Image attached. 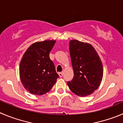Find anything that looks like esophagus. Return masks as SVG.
<instances>
[{
    "mask_svg": "<svg viewBox=\"0 0 123 123\" xmlns=\"http://www.w3.org/2000/svg\"><path fill=\"white\" fill-rule=\"evenodd\" d=\"M59 77H62L63 76V72H60V73H59Z\"/></svg>",
    "mask_w": 123,
    "mask_h": 123,
    "instance_id": "34e87169",
    "label": "esophagus"
}]
</instances>
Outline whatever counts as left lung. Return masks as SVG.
<instances>
[{"label":"left lung","mask_w":123,"mask_h":123,"mask_svg":"<svg viewBox=\"0 0 123 123\" xmlns=\"http://www.w3.org/2000/svg\"><path fill=\"white\" fill-rule=\"evenodd\" d=\"M69 50L74 77L67 85L78 96H89L97 90L103 80L100 58L91 44L78 40L70 41Z\"/></svg>","instance_id":"1"}]
</instances>
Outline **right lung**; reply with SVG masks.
Masks as SVG:
<instances>
[{"instance_id":"add662e5","label":"right lung","mask_w":123,"mask_h":123,"mask_svg":"<svg viewBox=\"0 0 123 123\" xmlns=\"http://www.w3.org/2000/svg\"><path fill=\"white\" fill-rule=\"evenodd\" d=\"M55 43V40L34 42L23 55L19 65L20 81L31 93L42 95L49 92L59 77L49 57Z\"/></svg>"}]
</instances>
